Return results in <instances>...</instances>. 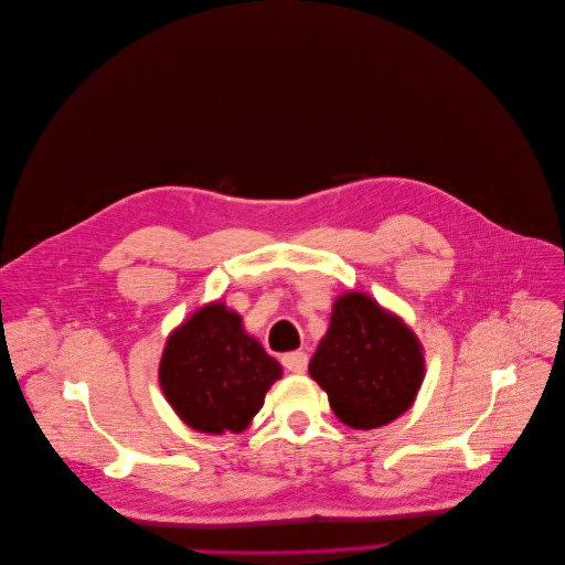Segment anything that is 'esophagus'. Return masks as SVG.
Returning <instances> with one entry per match:
<instances>
[{
  "instance_id": "1",
  "label": "esophagus",
  "mask_w": 565,
  "mask_h": 565,
  "mask_svg": "<svg viewBox=\"0 0 565 565\" xmlns=\"http://www.w3.org/2000/svg\"><path fill=\"white\" fill-rule=\"evenodd\" d=\"M282 365H285V370H289L294 374H303L308 370V354L306 352H289L282 356Z\"/></svg>"
}]
</instances>
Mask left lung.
<instances>
[{
	"mask_svg": "<svg viewBox=\"0 0 565 565\" xmlns=\"http://www.w3.org/2000/svg\"><path fill=\"white\" fill-rule=\"evenodd\" d=\"M308 372L344 425L374 429L412 407L425 361L405 321L367 294L349 291L333 303L329 331Z\"/></svg>",
	"mask_w": 565,
	"mask_h": 565,
	"instance_id": "obj_1",
	"label": "left lung"
}]
</instances>
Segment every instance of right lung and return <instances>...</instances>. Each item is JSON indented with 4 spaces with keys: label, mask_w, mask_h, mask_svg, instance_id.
<instances>
[{
    "label": "right lung",
    "mask_w": 565,
    "mask_h": 565,
    "mask_svg": "<svg viewBox=\"0 0 565 565\" xmlns=\"http://www.w3.org/2000/svg\"><path fill=\"white\" fill-rule=\"evenodd\" d=\"M282 367L225 303H209L168 338L158 380L179 418L198 433H241Z\"/></svg>",
    "instance_id": "right-lung-1"
}]
</instances>
